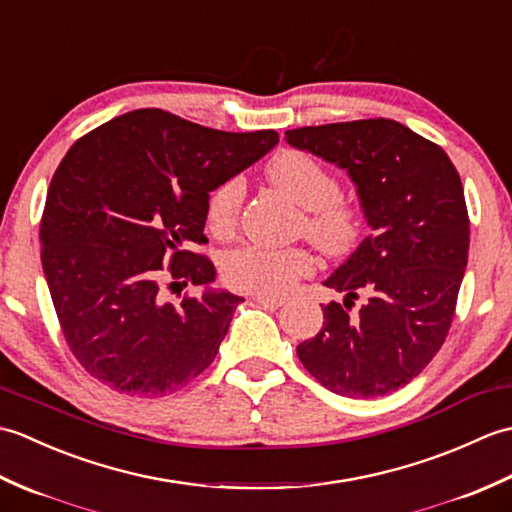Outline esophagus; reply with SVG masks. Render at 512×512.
Segmentation results:
<instances>
[{
    "mask_svg": "<svg viewBox=\"0 0 512 512\" xmlns=\"http://www.w3.org/2000/svg\"><path fill=\"white\" fill-rule=\"evenodd\" d=\"M259 306H268V308H281L286 303L284 297H268V295H255L253 297Z\"/></svg>",
    "mask_w": 512,
    "mask_h": 512,
    "instance_id": "1",
    "label": "esophagus"
}]
</instances>
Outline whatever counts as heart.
<instances>
[{
    "label": "heart",
    "instance_id": "obj_1",
    "mask_svg": "<svg viewBox=\"0 0 512 512\" xmlns=\"http://www.w3.org/2000/svg\"><path fill=\"white\" fill-rule=\"evenodd\" d=\"M266 178L303 209V233L328 255L347 253L361 235V213L352 202L339 198V180L317 158L286 149L266 167ZM244 200V182H222L206 204V222L215 235H226L237 222ZM228 284L257 295H281L312 270V257L301 248H268L244 244L224 257Z\"/></svg>",
    "mask_w": 512,
    "mask_h": 512
}]
</instances>
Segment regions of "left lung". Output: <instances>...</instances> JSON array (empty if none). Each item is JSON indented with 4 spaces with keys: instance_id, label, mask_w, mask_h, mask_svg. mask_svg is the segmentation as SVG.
<instances>
[{
    "instance_id": "obj_1",
    "label": "left lung",
    "mask_w": 512,
    "mask_h": 512,
    "mask_svg": "<svg viewBox=\"0 0 512 512\" xmlns=\"http://www.w3.org/2000/svg\"><path fill=\"white\" fill-rule=\"evenodd\" d=\"M286 143L345 169L369 233L323 281L345 292L323 308L303 367L347 398L385 396L411 383L451 328L469 259L462 180L444 149L389 118L288 129ZM361 291L368 301L347 315Z\"/></svg>"
}]
</instances>
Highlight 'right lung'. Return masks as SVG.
<instances>
[{"mask_svg":"<svg viewBox=\"0 0 512 512\" xmlns=\"http://www.w3.org/2000/svg\"><path fill=\"white\" fill-rule=\"evenodd\" d=\"M279 143L134 110L70 147L41 217V264L61 330L85 372L118 394L158 398L200 376L244 301L213 288L209 193ZM193 285L178 307L161 284Z\"/></svg>","mask_w":512,"mask_h":512,"instance_id":"right-lung-1","label":"right lung"}]
</instances>
